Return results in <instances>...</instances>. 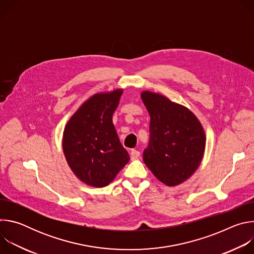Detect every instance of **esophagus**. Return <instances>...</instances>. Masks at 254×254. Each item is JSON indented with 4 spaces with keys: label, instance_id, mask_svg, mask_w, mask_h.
<instances>
[{
    "label": "esophagus",
    "instance_id": "34e87169",
    "mask_svg": "<svg viewBox=\"0 0 254 254\" xmlns=\"http://www.w3.org/2000/svg\"><path fill=\"white\" fill-rule=\"evenodd\" d=\"M139 155H140V153H139L138 151L132 150V151L130 152V159H131V160H136V159L139 157Z\"/></svg>",
    "mask_w": 254,
    "mask_h": 254
}]
</instances>
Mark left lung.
<instances>
[{"mask_svg":"<svg viewBox=\"0 0 254 254\" xmlns=\"http://www.w3.org/2000/svg\"><path fill=\"white\" fill-rule=\"evenodd\" d=\"M141 99L151 117L143 162L165 185L183 183L197 170L204 155L206 136L202 125L187 107L164 95L143 91Z\"/></svg>","mask_w":254,"mask_h":254,"instance_id":"8db88e82","label":"left lung"}]
</instances>
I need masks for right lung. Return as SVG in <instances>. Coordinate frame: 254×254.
I'll return each instance as SVG.
<instances>
[{
  "instance_id": "right-lung-1",
  "label": "right lung",
  "mask_w": 254,
  "mask_h": 254,
  "mask_svg": "<svg viewBox=\"0 0 254 254\" xmlns=\"http://www.w3.org/2000/svg\"><path fill=\"white\" fill-rule=\"evenodd\" d=\"M122 89L97 93L86 100L68 121L63 132L66 161L83 183L107 186L129 161L113 124Z\"/></svg>"
}]
</instances>
